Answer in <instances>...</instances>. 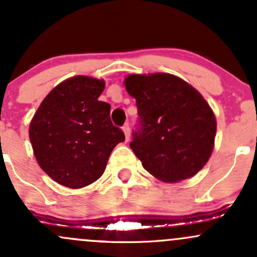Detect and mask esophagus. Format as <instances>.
<instances>
[{
    "label": "esophagus",
    "instance_id": "obj_1",
    "mask_svg": "<svg viewBox=\"0 0 257 257\" xmlns=\"http://www.w3.org/2000/svg\"><path fill=\"white\" fill-rule=\"evenodd\" d=\"M123 132L124 136H125V140H129V138H131V128H129V124H124Z\"/></svg>",
    "mask_w": 257,
    "mask_h": 257
}]
</instances>
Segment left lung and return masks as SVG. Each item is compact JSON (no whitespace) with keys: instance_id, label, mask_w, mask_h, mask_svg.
<instances>
[{"instance_id":"1","label":"left lung","mask_w":257,"mask_h":257,"mask_svg":"<svg viewBox=\"0 0 257 257\" xmlns=\"http://www.w3.org/2000/svg\"><path fill=\"white\" fill-rule=\"evenodd\" d=\"M126 92L137 101L139 124L132 150L164 182L194 176L214 148L217 121L202 94L170 74L129 75Z\"/></svg>"}]
</instances>
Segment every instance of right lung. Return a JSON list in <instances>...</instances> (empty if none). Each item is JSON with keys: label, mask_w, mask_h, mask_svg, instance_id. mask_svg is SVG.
<instances>
[{"label": "right lung", "mask_w": 257, "mask_h": 257, "mask_svg": "<svg viewBox=\"0 0 257 257\" xmlns=\"http://www.w3.org/2000/svg\"><path fill=\"white\" fill-rule=\"evenodd\" d=\"M103 90V80H65L43 99L31 121L38 164L65 187L81 188L98 180L112 150L125 139L110 120L109 104L98 101Z\"/></svg>", "instance_id": "add662e5"}]
</instances>
